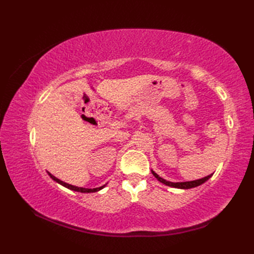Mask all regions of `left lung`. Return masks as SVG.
<instances>
[{
    "mask_svg": "<svg viewBox=\"0 0 254 254\" xmlns=\"http://www.w3.org/2000/svg\"><path fill=\"white\" fill-rule=\"evenodd\" d=\"M152 175L156 177V178L160 181L164 183L165 186H168V187H173V188H177V189H191V188H196L198 186H200V184L204 183L206 180H209L211 178L212 175H209L204 177V178H201V179H198V180H194V181H187V182H171V181H166L165 179L161 178V177L159 175H157L155 172H151Z\"/></svg>",
    "mask_w": 254,
    "mask_h": 254,
    "instance_id": "8db88e82",
    "label": "left lung"
}]
</instances>
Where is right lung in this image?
I'll list each match as a JSON object with an SVG mask.
<instances>
[{"mask_svg": "<svg viewBox=\"0 0 254 254\" xmlns=\"http://www.w3.org/2000/svg\"><path fill=\"white\" fill-rule=\"evenodd\" d=\"M48 174L50 175V177H51V178H52L54 181L58 182L59 184H61V186H64V187H65V188H67V189H70V190H75V191H80V193H95V191H98L99 190H102V189L105 188V186L96 188V189H84V188L74 187V186H71V184H68V183H65V182H64V181L59 180L58 178H56L55 176H53V175H52L51 173H49V172H48Z\"/></svg>", "mask_w": 254, "mask_h": 254, "instance_id": "right-lung-1", "label": "right lung"}]
</instances>
